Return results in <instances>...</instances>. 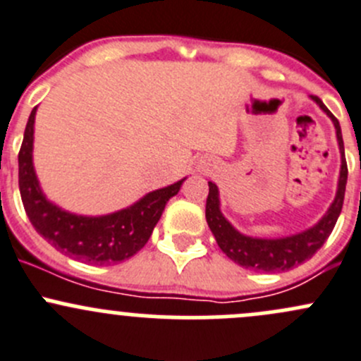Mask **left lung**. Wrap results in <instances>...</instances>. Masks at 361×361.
<instances>
[{"mask_svg": "<svg viewBox=\"0 0 361 361\" xmlns=\"http://www.w3.org/2000/svg\"><path fill=\"white\" fill-rule=\"evenodd\" d=\"M311 99L326 113L334 122L337 134L338 152H341V173H338V183L336 199L330 204L326 213L323 214L312 227L297 234L285 235V238H253L239 232L220 209V192L213 181H207L209 194L206 201V220L216 239L220 250L231 258L232 262L239 264L241 267L251 269L258 272H283L298 267L305 260L312 257L332 234L341 214L342 202H344L345 183H348V164L344 157V141H342L341 126L338 120L330 113L329 108L323 104L319 97L311 96Z\"/></svg>", "mask_w": 361, "mask_h": 361, "instance_id": "obj_1", "label": "left lung"}]
</instances>
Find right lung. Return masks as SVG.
Instances as JSON below:
<instances>
[{"label":"right lung","mask_w":361,"mask_h":361,"mask_svg":"<svg viewBox=\"0 0 361 361\" xmlns=\"http://www.w3.org/2000/svg\"><path fill=\"white\" fill-rule=\"evenodd\" d=\"M36 108L29 115L19 152V188L24 209L35 231L61 253L92 265H113L143 248L162 216L167 201L187 178L148 192L133 206L110 214L85 216L63 209L47 199L32 164Z\"/></svg>","instance_id":"obj_1"}]
</instances>
